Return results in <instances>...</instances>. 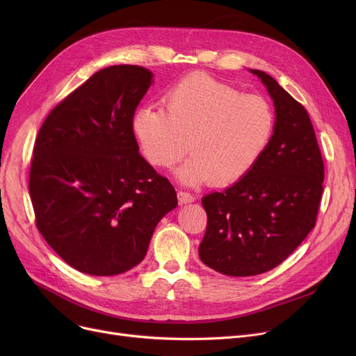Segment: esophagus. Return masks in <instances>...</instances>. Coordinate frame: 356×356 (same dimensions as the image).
I'll return each instance as SVG.
<instances>
[{
    "label": "esophagus",
    "instance_id": "1",
    "mask_svg": "<svg viewBox=\"0 0 356 356\" xmlns=\"http://www.w3.org/2000/svg\"><path fill=\"white\" fill-rule=\"evenodd\" d=\"M177 199H179L180 203H192V202H195L196 197L192 193H189V192L179 191L177 192Z\"/></svg>",
    "mask_w": 356,
    "mask_h": 356
}]
</instances>
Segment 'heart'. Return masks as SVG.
Listing matches in <instances>:
<instances>
[{
  "mask_svg": "<svg viewBox=\"0 0 356 356\" xmlns=\"http://www.w3.org/2000/svg\"><path fill=\"white\" fill-rule=\"evenodd\" d=\"M163 102L165 109H137L131 129L144 157L156 167H173L191 145L193 156L177 170L186 184L241 180L273 137L275 118L266 98L242 93L207 73L180 79Z\"/></svg>",
  "mask_w": 356,
  "mask_h": 356,
  "instance_id": "1",
  "label": "heart"
}]
</instances>
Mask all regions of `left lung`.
Here are the masks:
<instances>
[{
    "label": "left lung",
    "mask_w": 356,
    "mask_h": 356,
    "mask_svg": "<svg viewBox=\"0 0 356 356\" xmlns=\"http://www.w3.org/2000/svg\"><path fill=\"white\" fill-rule=\"evenodd\" d=\"M275 106L274 134L252 170L202 199L208 215L199 245L203 264L248 277L275 268L314 228L325 165L306 108L263 70Z\"/></svg>",
    "instance_id": "8db88e82"
}]
</instances>
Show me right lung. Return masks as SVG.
<instances>
[{
	"label": "right lung",
	"mask_w": 356,
	"mask_h": 356,
	"mask_svg": "<svg viewBox=\"0 0 356 356\" xmlns=\"http://www.w3.org/2000/svg\"><path fill=\"white\" fill-rule=\"evenodd\" d=\"M153 73L136 65L97 72L56 105L37 134L29 191L35 227L65 263L90 275L140 264L173 184L138 153L131 129Z\"/></svg>",
	"instance_id": "obj_1"
}]
</instances>
